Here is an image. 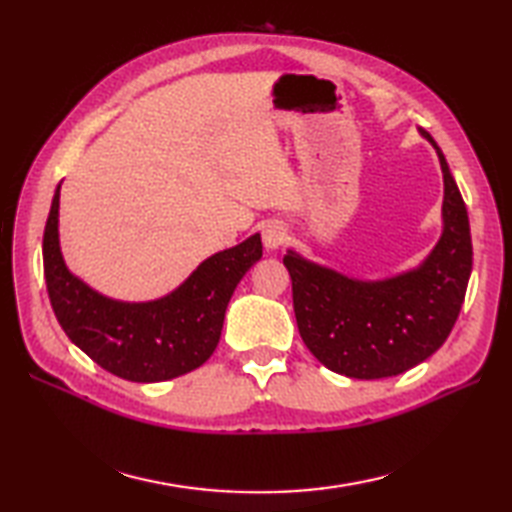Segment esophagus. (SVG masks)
Returning <instances> with one entry per match:
<instances>
[{"label": "esophagus", "mask_w": 512, "mask_h": 512, "mask_svg": "<svg viewBox=\"0 0 512 512\" xmlns=\"http://www.w3.org/2000/svg\"><path fill=\"white\" fill-rule=\"evenodd\" d=\"M262 239H264V246H266L268 250H277L279 246H284L286 239H288L286 226L281 224V222H270V224H266L264 231H262Z\"/></svg>", "instance_id": "34e87169"}]
</instances>
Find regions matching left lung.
<instances>
[{"mask_svg":"<svg viewBox=\"0 0 512 512\" xmlns=\"http://www.w3.org/2000/svg\"><path fill=\"white\" fill-rule=\"evenodd\" d=\"M422 136L433 138L424 132ZM444 231L413 273L363 284L310 264L290 250L292 308L308 350L336 374L387 378L416 367L447 341L464 303L473 268L466 206L440 147Z\"/></svg>","mask_w":512,"mask_h":512,"instance_id":"8db88e82","label":"left lung"}]
</instances>
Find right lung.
Wrapping results in <instances>:
<instances>
[{"label":"right lung","instance_id":"1","mask_svg":"<svg viewBox=\"0 0 512 512\" xmlns=\"http://www.w3.org/2000/svg\"><path fill=\"white\" fill-rule=\"evenodd\" d=\"M57 215L59 187L43 228V275L57 321L76 347L132 383H158L206 363L220 341L233 290L262 257L259 235L206 259L165 299L118 303L68 273L59 250Z\"/></svg>","mask_w":512,"mask_h":512}]
</instances>
